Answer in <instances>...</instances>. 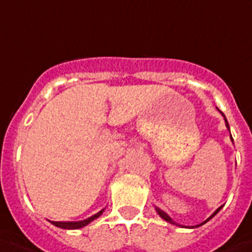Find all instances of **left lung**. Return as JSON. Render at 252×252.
<instances>
[{
    "mask_svg": "<svg viewBox=\"0 0 252 252\" xmlns=\"http://www.w3.org/2000/svg\"><path fill=\"white\" fill-rule=\"evenodd\" d=\"M221 114H222V112H221ZM222 116H223V117H225V115H223V114H222ZM225 122H226V126H227V128H228V130H230V127H228V122H227V120H226V117H225ZM221 207H222V206H221ZM221 207H219V209H218V210H216V211H215V212H214V214H212V215H211V216H210V218H209V219H207V220H206V221H204V222H202V223H200V225H197V226H201V225H204V223H206V222H207V221H209V220H210V219H212V218H214V216H215V215H216V214H218V212H219V211H220V210H221ZM156 211H158V215H160V216H161V218H162V219H163V220H166V221H167V222H171V223H174V225H177V223H176V222H174V221H172V219H171V218H170V216H168V215H167V214H165V212H163V211H162V210H160V209H156Z\"/></svg>",
    "mask_w": 252,
    "mask_h": 252,
    "instance_id": "8db88e82",
    "label": "left lung"
}]
</instances>
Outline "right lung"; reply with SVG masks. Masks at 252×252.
<instances>
[{"mask_svg": "<svg viewBox=\"0 0 252 252\" xmlns=\"http://www.w3.org/2000/svg\"><path fill=\"white\" fill-rule=\"evenodd\" d=\"M103 212V210H101L100 212H97V214H94V216H91V218L86 219V220H82V221H77V222H59V221H51V222L54 223L55 226H57V227H61V228H67V230H75V228H80V227H84V226H86L87 223H90L91 221H94V219H97L98 216L101 215Z\"/></svg>", "mask_w": 252, "mask_h": 252, "instance_id": "1", "label": "right lung"}]
</instances>
